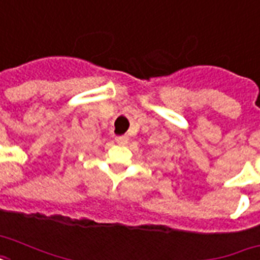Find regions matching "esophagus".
<instances>
[{
	"instance_id": "34e87169",
	"label": "esophagus",
	"mask_w": 260,
	"mask_h": 260,
	"mask_svg": "<svg viewBox=\"0 0 260 260\" xmlns=\"http://www.w3.org/2000/svg\"><path fill=\"white\" fill-rule=\"evenodd\" d=\"M128 140H129V139L126 138V136H118V138H116V143L120 144V146H125L126 143H128Z\"/></svg>"
}]
</instances>
